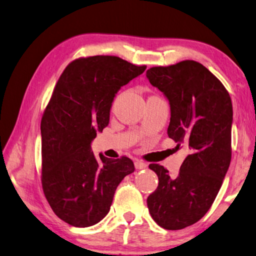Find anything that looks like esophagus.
<instances>
[{
	"instance_id": "34e87169",
	"label": "esophagus",
	"mask_w": 256,
	"mask_h": 256,
	"mask_svg": "<svg viewBox=\"0 0 256 256\" xmlns=\"http://www.w3.org/2000/svg\"><path fill=\"white\" fill-rule=\"evenodd\" d=\"M134 166H136V170H142V169H146L148 164H146V162L143 161H140V160H136V162H134Z\"/></svg>"
}]
</instances>
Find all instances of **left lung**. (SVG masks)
Segmentation results:
<instances>
[{"label": "left lung", "mask_w": 256, "mask_h": 256, "mask_svg": "<svg viewBox=\"0 0 256 256\" xmlns=\"http://www.w3.org/2000/svg\"><path fill=\"white\" fill-rule=\"evenodd\" d=\"M146 78L169 100V138L189 152L176 176L162 166H148L159 184L148 208L159 226L182 230L209 210L228 170L233 106L222 84L194 60L152 67Z\"/></svg>", "instance_id": "8db88e82"}]
</instances>
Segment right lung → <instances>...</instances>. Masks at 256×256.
<instances>
[{
  "label": "right lung",
  "instance_id": "add662e5",
  "mask_svg": "<svg viewBox=\"0 0 256 256\" xmlns=\"http://www.w3.org/2000/svg\"><path fill=\"white\" fill-rule=\"evenodd\" d=\"M146 66L114 56H94L69 64L41 120L42 188L60 220L90 227L108 215L115 190L134 172L131 159L94 156L90 144L108 125L114 97Z\"/></svg>",
  "mask_w": 256,
  "mask_h": 256
}]
</instances>
